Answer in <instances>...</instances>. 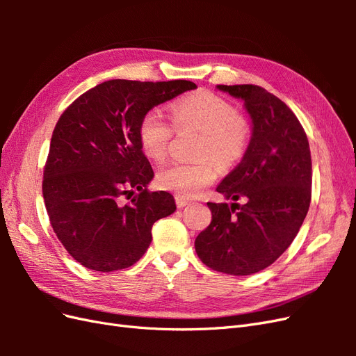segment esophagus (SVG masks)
<instances>
[{
    "instance_id": "esophagus-1",
    "label": "esophagus",
    "mask_w": 356,
    "mask_h": 356,
    "mask_svg": "<svg viewBox=\"0 0 356 356\" xmlns=\"http://www.w3.org/2000/svg\"><path fill=\"white\" fill-rule=\"evenodd\" d=\"M175 203H177L178 208H184V207H187V204H188L190 202H188L187 199H184V197L177 196V197H175Z\"/></svg>"
}]
</instances>
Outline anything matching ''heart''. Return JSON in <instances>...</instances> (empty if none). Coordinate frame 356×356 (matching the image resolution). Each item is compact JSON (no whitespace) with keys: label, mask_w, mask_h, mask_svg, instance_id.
<instances>
[{"label":"heart","mask_w":356,"mask_h":356,"mask_svg":"<svg viewBox=\"0 0 356 356\" xmlns=\"http://www.w3.org/2000/svg\"><path fill=\"white\" fill-rule=\"evenodd\" d=\"M172 124L177 131L195 129L197 161H172L157 172V184L181 197H193L218 175V165L230 169L243 160L251 144V127L227 99L200 90L178 99L170 106ZM174 127L160 110L152 108L138 123V143L143 153L160 161L168 154Z\"/></svg>","instance_id":"heart-1"}]
</instances>
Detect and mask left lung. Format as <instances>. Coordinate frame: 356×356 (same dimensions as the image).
I'll list each match as a JSON object with an SVG mask.
<instances>
[{"mask_svg":"<svg viewBox=\"0 0 356 356\" xmlns=\"http://www.w3.org/2000/svg\"><path fill=\"white\" fill-rule=\"evenodd\" d=\"M245 101L252 118L250 149L218 193L239 203L208 202L212 221L195 242L203 264L234 276L273 264L297 236L312 199V157L289 106L255 84H220Z\"/></svg>","mask_w":356,"mask_h":356,"instance_id":"8db88e82","label":"left lung"}]
</instances>
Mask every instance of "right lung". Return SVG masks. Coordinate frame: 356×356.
Wrapping results in <instances>:
<instances>
[{
	"label": "right lung",
	"mask_w": 356,
	"mask_h": 356,
	"mask_svg": "<svg viewBox=\"0 0 356 356\" xmlns=\"http://www.w3.org/2000/svg\"><path fill=\"white\" fill-rule=\"evenodd\" d=\"M195 88L188 80H110L59 117L42 197L53 232L81 266L131 267L149 246L153 224L177 209L170 193L147 188L154 172L139 147L138 123L153 106Z\"/></svg>",
	"instance_id": "1"
}]
</instances>
